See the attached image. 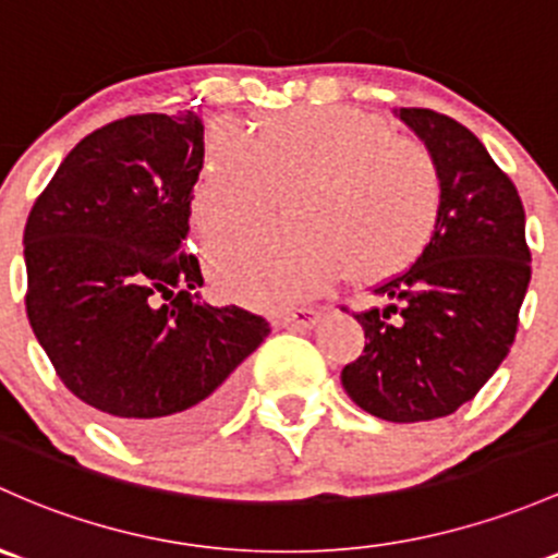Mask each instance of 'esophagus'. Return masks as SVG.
<instances>
[{
	"label": "esophagus",
	"instance_id": "34e87169",
	"mask_svg": "<svg viewBox=\"0 0 558 558\" xmlns=\"http://www.w3.org/2000/svg\"><path fill=\"white\" fill-rule=\"evenodd\" d=\"M318 320H320V310L302 307V310H294V313L283 315V318H280V324L296 326V328H313L315 324H318Z\"/></svg>",
	"mask_w": 558,
	"mask_h": 558
}]
</instances>
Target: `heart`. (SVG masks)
Instances as JSON below:
<instances>
[{
  "label": "heart",
  "instance_id": "heart-1",
  "mask_svg": "<svg viewBox=\"0 0 558 558\" xmlns=\"http://www.w3.org/2000/svg\"><path fill=\"white\" fill-rule=\"evenodd\" d=\"M291 190L299 230H245L205 248L234 302L289 307L342 269L387 278L425 248L441 210V175L420 144L368 111L310 107L267 117L256 138L230 122L210 128L192 219L205 238L259 225Z\"/></svg>",
  "mask_w": 558,
  "mask_h": 558
}]
</instances>
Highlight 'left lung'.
Returning a JSON list of instances; mask_svg holds the SVG:
<instances>
[{
    "mask_svg": "<svg viewBox=\"0 0 558 558\" xmlns=\"http://www.w3.org/2000/svg\"><path fill=\"white\" fill-rule=\"evenodd\" d=\"M441 175V210L407 272L374 294L385 307L357 313L366 348L342 368L363 412L387 422L454 414L511 350L532 278L524 205L486 146L447 114L396 109Z\"/></svg>",
    "mask_w": 558,
    "mask_h": 558,
    "instance_id": "1",
    "label": "left lung"
}]
</instances>
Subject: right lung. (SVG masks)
I'll return each mask as SVG.
<instances>
[{
  "label": "right lung",
  "mask_w": 558,
  "mask_h": 558,
  "mask_svg": "<svg viewBox=\"0 0 558 558\" xmlns=\"http://www.w3.org/2000/svg\"><path fill=\"white\" fill-rule=\"evenodd\" d=\"M195 111L109 122L63 157L23 232L34 337L63 385L144 447L179 444L230 412L269 333L259 315L192 294L184 251L203 171Z\"/></svg>",
  "instance_id": "1"
}]
</instances>
